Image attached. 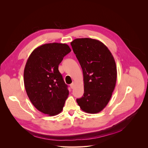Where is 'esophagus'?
Wrapping results in <instances>:
<instances>
[{
	"mask_svg": "<svg viewBox=\"0 0 148 148\" xmlns=\"http://www.w3.org/2000/svg\"><path fill=\"white\" fill-rule=\"evenodd\" d=\"M70 87H71V88H74V82H73V83H71V84H70Z\"/></svg>",
	"mask_w": 148,
	"mask_h": 148,
	"instance_id": "obj_1",
	"label": "esophagus"
}]
</instances>
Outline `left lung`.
Here are the masks:
<instances>
[{"label": "left lung", "instance_id": "obj_1", "mask_svg": "<svg viewBox=\"0 0 148 148\" xmlns=\"http://www.w3.org/2000/svg\"><path fill=\"white\" fill-rule=\"evenodd\" d=\"M71 45L84 77V96L77 102L84 112L98 113L107 106L115 87L117 70L114 57L106 46L95 39L76 38Z\"/></svg>", "mask_w": 148, "mask_h": 148}]
</instances>
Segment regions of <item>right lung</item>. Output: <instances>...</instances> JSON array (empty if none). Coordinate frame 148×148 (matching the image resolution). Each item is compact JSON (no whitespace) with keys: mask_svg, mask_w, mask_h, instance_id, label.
Segmentation results:
<instances>
[{"mask_svg":"<svg viewBox=\"0 0 148 148\" xmlns=\"http://www.w3.org/2000/svg\"><path fill=\"white\" fill-rule=\"evenodd\" d=\"M71 51L66 44L41 45L33 51L25 66L24 84L27 96L37 110L50 116L62 111L69 94L58 65Z\"/></svg>","mask_w":148,"mask_h":148,"instance_id":"right-lung-1","label":"right lung"}]
</instances>
